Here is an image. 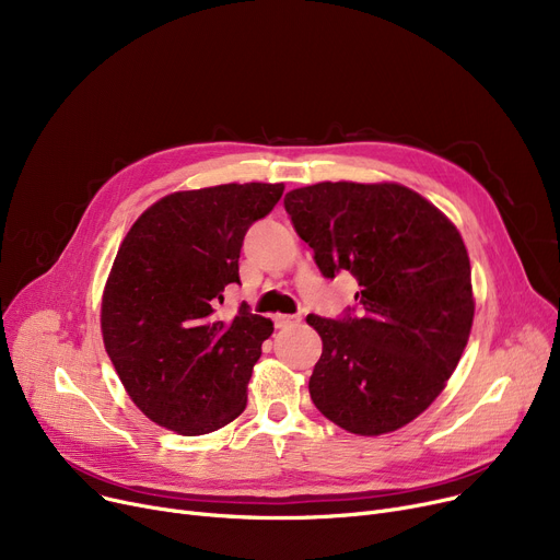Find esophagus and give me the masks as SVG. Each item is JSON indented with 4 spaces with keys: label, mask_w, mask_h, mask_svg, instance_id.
Here are the masks:
<instances>
[{
    "label": "esophagus",
    "mask_w": 560,
    "mask_h": 560,
    "mask_svg": "<svg viewBox=\"0 0 560 560\" xmlns=\"http://www.w3.org/2000/svg\"><path fill=\"white\" fill-rule=\"evenodd\" d=\"M300 325V315H275V327L277 329H288Z\"/></svg>",
    "instance_id": "34e87169"
}]
</instances>
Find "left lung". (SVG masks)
<instances>
[{"instance_id": "left-lung-1", "label": "left lung", "mask_w": 560, "mask_h": 560, "mask_svg": "<svg viewBox=\"0 0 560 560\" xmlns=\"http://www.w3.org/2000/svg\"><path fill=\"white\" fill-rule=\"evenodd\" d=\"M322 277L347 270L357 308L308 315L322 357L308 381L313 404L349 433L395 431L440 395L475 317L472 272L456 226L397 184L325 182L283 199Z\"/></svg>"}]
</instances>
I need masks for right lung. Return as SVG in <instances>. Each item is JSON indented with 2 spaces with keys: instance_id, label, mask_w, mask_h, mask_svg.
Segmentation results:
<instances>
[{
  "instance_id": "right-lung-1",
  "label": "right lung",
  "mask_w": 560,
  "mask_h": 560,
  "mask_svg": "<svg viewBox=\"0 0 560 560\" xmlns=\"http://www.w3.org/2000/svg\"><path fill=\"white\" fill-rule=\"evenodd\" d=\"M283 184H224L174 192L129 229L104 288L106 354L133 404L182 435L211 433L247 406L252 368L272 322L241 304L215 308L241 283L249 226L268 215Z\"/></svg>"
}]
</instances>
